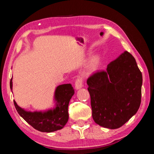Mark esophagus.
Instances as JSON below:
<instances>
[{
	"label": "esophagus",
	"mask_w": 154,
	"mask_h": 154,
	"mask_svg": "<svg viewBox=\"0 0 154 154\" xmlns=\"http://www.w3.org/2000/svg\"><path fill=\"white\" fill-rule=\"evenodd\" d=\"M75 87L76 90H79L83 87V80L82 78H78L75 83Z\"/></svg>",
	"instance_id": "1"
}]
</instances>
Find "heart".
I'll return each mask as SVG.
<instances>
[{
	"mask_svg": "<svg viewBox=\"0 0 154 154\" xmlns=\"http://www.w3.org/2000/svg\"><path fill=\"white\" fill-rule=\"evenodd\" d=\"M100 64V57L94 56L90 59L87 64L85 65L84 73L86 75H90L96 71Z\"/></svg>",
	"mask_w": 154,
	"mask_h": 154,
	"instance_id": "heart-1",
	"label": "heart"
}]
</instances>
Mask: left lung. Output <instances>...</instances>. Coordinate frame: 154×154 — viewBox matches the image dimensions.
<instances>
[{"instance_id":"1","label":"left lung","mask_w":154,"mask_h":154,"mask_svg":"<svg viewBox=\"0 0 154 154\" xmlns=\"http://www.w3.org/2000/svg\"><path fill=\"white\" fill-rule=\"evenodd\" d=\"M142 73L135 59L124 51L106 71L88 78L92 118L99 126L116 129L126 123L141 102Z\"/></svg>"}]
</instances>
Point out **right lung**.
<instances>
[{
    "label": "right lung",
    "instance_id": "1",
    "mask_svg": "<svg viewBox=\"0 0 154 154\" xmlns=\"http://www.w3.org/2000/svg\"><path fill=\"white\" fill-rule=\"evenodd\" d=\"M12 78L10 88L12 90ZM75 91L71 84L60 85L56 88L54 100L56 106L45 111H28L21 108L14 100L15 109L20 116L34 128L43 132H52L63 128L69 120L68 106Z\"/></svg>",
    "mask_w": 154,
    "mask_h": 154
}]
</instances>
